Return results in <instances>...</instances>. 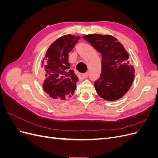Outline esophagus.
Masks as SVG:
<instances>
[{
	"mask_svg": "<svg viewBox=\"0 0 158 158\" xmlns=\"http://www.w3.org/2000/svg\"><path fill=\"white\" fill-rule=\"evenodd\" d=\"M88 73H84V74H82V78L83 79H85V78L88 77Z\"/></svg>",
	"mask_w": 158,
	"mask_h": 158,
	"instance_id": "1",
	"label": "esophagus"
}]
</instances>
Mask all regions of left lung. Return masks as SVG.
Wrapping results in <instances>:
<instances>
[{
    "label": "left lung",
    "instance_id": "left-lung-1",
    "mask_svg": "<svg viewBox=\"0 0 158 158\" xmlns=\"http://www.w3.org/2000/svg\"><path fill=\"white\" fill-rule=\"evenodd\" d=\"M83 38L102 55V73L94 83L98 94L107 101L120 99L135 78V69L129 63L127 51L111 35L89 34Z\"/></svg>",
    "mask_w": 158,
    "mask_h": 158
}]
</instances>
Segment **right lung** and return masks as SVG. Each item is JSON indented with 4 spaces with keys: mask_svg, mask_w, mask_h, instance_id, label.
I'll list each match as a JSON object with an SVG mask.
<instances>
[{
    "mask_svg": "<svg viewBox=\"0 0 158 158\" xmlns=\"http://www.w3.org/2000/svg\"><path fill=\"white\" fill-rule=\"evenodd\" d=\"M80 39L79 36L66 35L56 40L50 45L45 55V92L54 99H65L71 97L76 88L78 78L71 70L69 54Z\"/></svg>",
    "mask_w": 158,
    "mask_h": 158,
    "instance_id": "1",
    "label": "right lung"
}]
</instances>
